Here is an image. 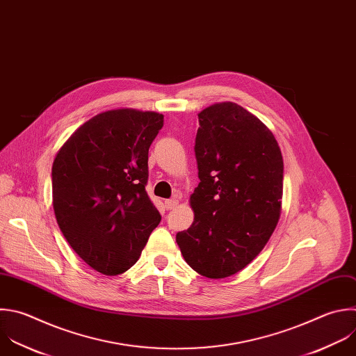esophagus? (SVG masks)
<instances>
[{
  "instance_id": "obj_1",
  "label": "esophagus",
  "mask_w": 356,
  "mask_h": 356,
  "mask_svg": "<svg viewBox=\"0 0 356 356\" xmlns=\"http://www.w3.org/2000/svg\"><path fill=\"white\" fill-rule=\"evenodd\" d=\"M177 204H179V201L176 198H170V200L165 201V208L166 209H173L175 207H177Z\"/></svg>"
}]
</instances>
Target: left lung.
I'll use <instances>...</instances> for the list:
<instances>
[{"instance_id": "obj_1", "label": "left lung", "mask_w": 356, "mask_h": 356, "mask_svg": "<svg viewBox=\"0 0 356 356\" xmlns=\"http://www.w3.org/2000/svg\"><path fill=\"white\" fill-rule=\"evenodd\" d=\"M194 222L176 234L198 274L226 278L250 264L281 215L284 161L273 133L242 106L223 102L198 114Z\"/></svg>"}]
</instances>
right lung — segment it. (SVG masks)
Returning <instances> with one entry per match:
<instances>
[{"label":"right lung","instance_id":"right-lung-1","mask_svg":"<svg viewBox=\"0 0 356 356\" xmlns=\"http://www.w3.org/2000/svg\"><path fill=\"white\" fill-rule=\"evenodd\" d=\"M162 127L155 111L108 110L82 124L53 162L57 223L74 252L104 275L131 268L162 219L145 191L148 151Z\"/></svg>","mask_w":356,"mask_h":356}]
</instances>
